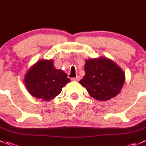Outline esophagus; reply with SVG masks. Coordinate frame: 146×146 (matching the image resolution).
I'll list each match as a JSON object with an SVG mask.
<instances>
[{
    "label": "esophagus",
    "instance_id": "1",
    "mask_svg": "<svg viewBox=\"0 0 146 146\" xmlns=\"http://www.w3.org/2000/svg\"><path fill=\"white\" fill-rule=\"evenodd\" d=\"M79 80H80V77H78V76H77V77H76V78H72V80H73V81H78Z\"/></svg>",
    "mask_w": 146,
    "mask_h": 146
}]
</instances>
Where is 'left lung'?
Returning a JSON list of instances; mask_svg holds the SVG:
<instances>
[{"label":"left lung","mask_w":146,"mask_h":146,"mask_svg":"<svg viewBox=\"0 0 146 146\" xmlns=\"http://www.w3.org/2000/svg\"><path fill=\"white\" fill-rule=\"evenodd\" d=\"M85 76L79 81L93 98L108 100L121 93L125 83V73L106 57L90 58L85 62Z\"/></svg>","instance_id":"8db88e82"}]
</instances>
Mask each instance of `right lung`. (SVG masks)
I'll return each mask as SVG.
<instances>
[{
	"label": "right lung",
	"instance_id": "obj_1",
	"mask_svg": "<svg viewBox=\"0 0 146 146\" xmlns=\"http://www.w3.org/2000/svg\"><path fill=\"white\" fill-rule=\"evenodd\" d=\"M69 82L67 74L55 68L53 59L36 62L24 77V83L30 94L42 100L55 98Z\"/></svg>",
	"mask_w": 146,
	"mask_h": 146
}]
</instances>
